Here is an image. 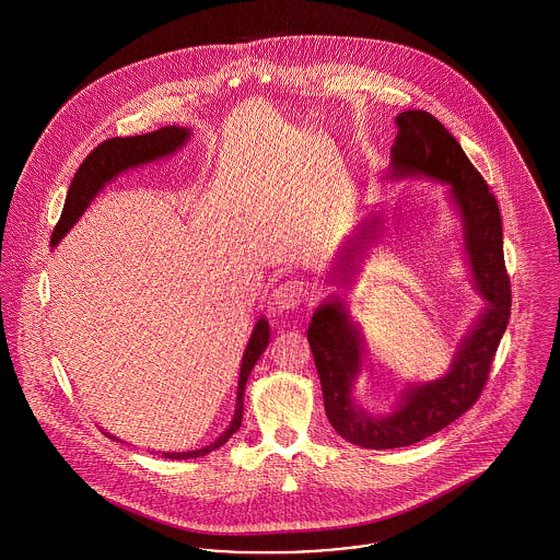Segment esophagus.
Listing matches in <instances>:
<instances>
[{"label":"esophagus","instance_id":"34e87169","mask_svg":"<svg viewBox=\"0 0 560 560\" xmlns=\"http://www.w3.org/2000/svg\"><path fill=\"white\" fill-rule=\"evenodd\" d=\"M304 288H302V283L300 281H283L281 285H277L275 290H272V306H275V311H279V313H290V311H295L302 302H304Z\"/></svg>","mask_w":560,"mask_h":560}]
</instances>
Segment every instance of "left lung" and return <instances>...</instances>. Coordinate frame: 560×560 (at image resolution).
<instances>
[{
    "label": "left lung",
    "mask_w": 560,
    "mask_h": 560,
    "mask_svg": "<svg viewBox=\"0 0 560 560\" xmlns=\"http://www.w3.org/2000/svg\"><path fill=\"white\" fill-rule=\"evenodd\" d=\"M395 124L397 138L386 176L390 183L432 180L447 187L445 195L459 222L464 262L482 308L455 348L447 372L407 384L388 413H372L354 395L368 357L361 325L352 317L345 293H331L320 302L306 336L319 372L325 413L345 441L365 450L413 445L466 413L479 399L510 319V281L495 197L459 142L430 113L405 110ZM382 231L384 213H368L338 247L325 283L350 290L361 265L382 241Z\"/></svg>",
    "instance_id": "left-lung-1"
}]
</instances>
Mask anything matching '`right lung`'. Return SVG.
I'll return each instance as SVG.
<instances>
[{"label":"right lung","instance_id":"1","mask_svg":"<svg viewBox=\"0 0 560 560\" xmlns=\"http://www.w3.org/2000/svg\"><path fill=\"white\" fill-rule=\"evenodd\" d=\"M190 136H192L190 128L165 126V128H160L155 132L142 133V136L110 138L107 142H103L101 147H96L81 163L71 187H69L65 210H62V215H60V220L54 229V247L73 229V224L88 210V206L98 197V192L107 187L110 180H115L117 176H121L130 170L142 167L147 163L172 158L174 153H178L180 149L187 147ZM268 340H270V327H268L267 317L262 315L260 319L256 320V325L252 329V336L247 340V347H245L243 357H241L235 413L231 418V424L224 428V432L218 439H213L212 443H208L206 447H199V450H192V452H163L161 457H165V459H190V457L208 455L213 450L222 447L240 430L241 422H243L245 384H247V377L254 370V365L258 363V359L267 350ZM105 434L108 439L119 441L117 436H113L108 432H105Z\"/></svg>","mask_w":560,"mask_h":560}]
</instances>
